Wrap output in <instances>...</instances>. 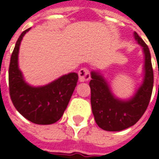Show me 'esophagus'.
Masks as SVG:
<instances>
[{
	"instance_id": "obj_1",
	"label": "esophagus",
	"mask_w": 159,
	"mask_h": 159,
	"mask_svg": "<svg viewBox=\"0 0 159 159\" xmlns=\"http://www.w3.org/2000/svg\"><path fill=\"white\" fill-rule=\"evenodd\" d=\"M80 82H86L90 79V73L87 68H81L78 72Z\"/></svg>"
}]
</instances>
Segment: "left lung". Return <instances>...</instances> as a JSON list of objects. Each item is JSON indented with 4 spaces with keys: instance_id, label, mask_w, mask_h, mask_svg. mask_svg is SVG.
Here are the masks:
<instances>
[{
    "instance_id": "8db88e82",
    "label": "left lung",
    "mask_w": 159,
    "mask_h": 159,
    "mask_svg": "<svg viewBox=\"0 0 159 159\" xmlns=\"http://www.w3.org/2000/svg\"><path fill=\"white\" fill-rule=\"evenodd\" d=\"M134 36L144 53V74L142 84L131 98L122 100L116 97L105 77L98 71L91 72L92 110L96 124L105 131L119 132L133 126L144 114L150 100L154 82L150 52L136 32Z\"/></svg>"
}]
</instances>
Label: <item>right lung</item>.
Listing matches in <instances>:
<instances>
[{"mask_svg":"<svg viewBox=\"0 0 159 159\" xmlns=\"http://www.w3.org/2000/svg\"><path fill=\"white\" fill-rule=\"evenodd\" d=\"M30 28L17 39L9 68L10 95L17 111L34 124L52 125L61 118L76 86L77 73H69L43 86H32L25 81L18 67L21 41Z\"/></svg>","mask_w":159,"mask_h":159,"instance_id":"right-lung-1","label":"right lung"}]
</instances>
